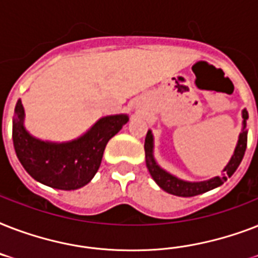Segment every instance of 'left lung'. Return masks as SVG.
I'll list each match as a JSON object with an SVG mask.
<instances>
[{"label": "left lung", "instance_id": "1", "mask_svg": "<svg viewBox=\"0 0 258 258\" xmlns=\"http://www.w3.org/2000/svg\"><path fill=\"white\" fill-rule=\"evenodd\" d=\"M242 128L238 135L236 149L233 153L232 158L229 159L228 165L222 170V174L220 176H213L210 179L198 180V182H191V180L180 179L178 176L172 175L165 169H162L158 165L154 157V135L153 131L149 130L146 135L145 141V153H146V166L149 169L153 179L157 182V184L166 192L172 194L176 197H194L202 192H206L209 190L218 187L221 184L228 180V178L234 174L238 166H240L242 158H244L245 150H246V142H248V128H246V120H248V111L242 109Z\"/></svg>", "mask_w": 258, "mask_h": 258}]
</instances>
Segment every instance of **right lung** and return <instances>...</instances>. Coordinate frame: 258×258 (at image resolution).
<instances>
[{
	"mask_svg": "<svg viewBox=\"0 0 258 258\" xmlns=\"http://www.w3.org/2000/svg\"><path fill=\"white\" fill-rule=\"evenodd\" d=\"M24 121L25 109L18 99L13 117V145L22 167L45 186L76 190L95 176L105 146L128 121V115L116 113L100 117L87 133L68 142L38 139L25 128Z\"/></svg>",
	"mask_w": 258,
	"mask_h": 258,
	"instance_id": "right-lung-1",
	"label": "right lung"
}]
</instances>
